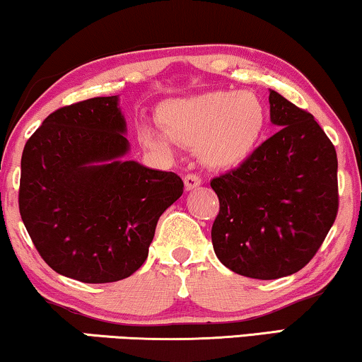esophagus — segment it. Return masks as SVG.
<instances>
[{
  "mask_svg": "<svg viewBox=\"0 0 362 362\" xmlns=\"http://www.w3.org/2000/svg\"><path fill=\"white\" fill-rule=\"evenodd\" d=\"M201 182H202V180L197 175H194V173H189V175L185 176V186H186L187 191L199 187Z\"/></svg>",
  "mask_w": 362,
  "mask_h": 362,
  "instance_id": "1",
  "label": "esophagus"
}]
</instances>
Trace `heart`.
<instances>
[{
  "instance_id": "1",
  "label": "heart",
  "mask_w": 362,
  "mask_h": 362,
  "mask_svg": "<svg viewBox=\"0 0 362 362\" xmlns=\"http://www.w3.org/2000/svg\"><path fill=\"white\" fill-rule=\"evenodd\" d=\"M161 130L141 125L138 140L146 150L173 155L175 143L197 146L199 158L214 168L244 163L259 145L265 108L250 92H207L175 98L158 108Z\"/></svg>"
}]
</instances>
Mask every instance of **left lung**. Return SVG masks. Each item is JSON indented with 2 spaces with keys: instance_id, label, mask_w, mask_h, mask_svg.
<instances>
[{
  "instance_id": "obj_1",
  "label": "left lung",
  "mask_w": 362,
  "mask_h": 362,
  "mask_svg": "<svg viewBox=\"0 0 362 362\" xmlns=\"http://www.w3.org/2000/svg\"><path fill=\"white\" fill-rule=\"evenodd\" d=\"M280 130L234 171L211 181L219 197L214 252L235 274L275 280L303 269L338 214V158L313 115L270 90Z\"/></svg>"
}]
</instances>
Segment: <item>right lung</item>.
Instances as JSON below:
<instances>
[{
    "label": "right lung",
    "mask_w": 362,
    "mask_h": 362,
    "mask_svg": "<svg viewBox=\"0 0 362 362\" xmlns=\"http://www.w3.org/2000/svg\"><path fill=\"white\" fill-rule=\"evenodd\" d=\"M120 97H95L51 113L24 146L19 212L57 274L110 284L140 269L158 219L182 180L127 160Z\"/></svg>",
    "instance_id": "obj_1"
}]
</instances>
